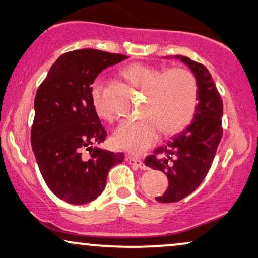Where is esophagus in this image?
Listing matches in <instances>:
<instances>
[{
	"label": "esophagus",
	"instance_id": "1",
	"mask_svg": "<svg viewBox=\"0 0 258 258\" xmlns=\"http://www.w3.org/2000/svg\"><path fill=\"white\" fill-rule=\"evenodd\" d=\"M127 161L130 165H132L134 167H137V168H140V169H146V166H145V164L143 161L140 160V159L138 158H133V157H128L127 158Z\"/></svg>",
	"mask_w": 258,
	"mask_h": 258
}]
</instances>
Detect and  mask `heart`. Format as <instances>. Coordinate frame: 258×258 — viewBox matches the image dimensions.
Segmentation results:
<instances>
[{"instance_id":"1","label":"heart","mask_w":258,"mask_h":258,"mask_svg":"<svg viewBox=\"0 0 258 258\" xmlns=\"http://www.w3.org/2000/svg\"><path fill=\"white\" fill-rule=\"evenodd\" d=\"M131 83L146 93L143 115L122 121L114 132V144L131 153L148 150L162 133L174 134L191 121L198 105V85L186 69L164 71L146 64H132L124 70ZM92 104L100 118L111 120L112 113L103 100V84L97 81L91 91Z\"/></svg>"}]
</instances>
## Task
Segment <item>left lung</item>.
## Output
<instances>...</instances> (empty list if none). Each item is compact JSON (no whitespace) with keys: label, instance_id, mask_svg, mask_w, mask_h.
Returning <instances> with one entry per match:
<instances>
[{"label":"left lung","instance_id":"left-lung-1","mask_svg":"<svg viewBox=\"0 0 258 258\" xmlns=\"http://www.w3.org/2000/svg\"><path fill=\"white\" fill-rule=\"evenodd\" d=\"M175 58L193 72L199 103L191 124L145 159V165L161 170L168 179L165 193L155 198L162 203L182 200L200 186L212 166L223 132V103L208 69L188 57L176 55Z\"/></svg>","mask_w":258,"mask_h":258}]
</instances>
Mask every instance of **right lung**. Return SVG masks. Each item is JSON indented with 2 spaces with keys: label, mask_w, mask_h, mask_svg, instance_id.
<instances>
[{
  "label": "right lung",
  "mask_w": 258,
  "mask_h": 258,
  "mask_svg": "<svg viewBox=\"0 0 258 258\" xmlns=\"http://www.w3.org/2000/svg\"><path fill=\"white\" fill-rule=\"evenodd\" d=\"M126 58L94 49L67 52L50 68L36 93L32 151L50 190L71 205L99 197L108 170L124 161L122 153L92 146L103 143L107 133L93 107L91 85L104 69Z\"/></svg>",
  "instance_id": "right-lung-1"
}]
</instances>
